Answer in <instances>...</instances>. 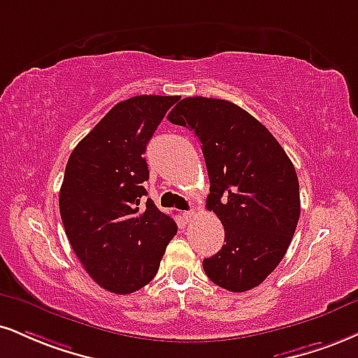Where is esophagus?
<instances>
[{
	"label": "esophagus",
	"mask_w": 358,
	"mask_h": 358,
	"mask_svg": "<svg viewBox=\"0 0 358 358\" xmlns=\"http://www.w3.org/2000/svg\"><path fill=\"white\" fill-rule=\"evenodd\" d=\"M195 217H196L195 210H188V212H183V218H185V220H187V222H192Z\"/></svg>",
	"instance_id": "esophagus-1"
}]
</instances>
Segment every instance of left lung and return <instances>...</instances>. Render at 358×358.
Segmentation results:
<instances>
[{"instance_id":"obj_1","label":"left lung","mask_w":358,"mask_h":358,"mask_svg":"<svg viewBox=\"0 0 358 358\" xmlns=\"http://www.w3.org/2000/svg\"><path fill=\"white\" fill-rule=\"evenodd\" d=\"M195 133L210 178L206 208L225 245L205 258L206 277L228 292L260 285L285 257L300 217L299 178L275 136L235 103L183 98L168 115Z\"/></svg>"}]
</instances>
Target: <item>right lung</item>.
<instances>
[{
	"label": "right lung",
	"mask_w": 358,
	"mask_h": 358,
	"mask_svg": "<svg viewBox=\"0 0 358 358\" xmlns=\"http://www.w3.org/2000/svg\"><path fill=\"white\" fill-rule=\"evenodd\" d=\"M176 101L160 94L120 101L66 163L59 190L64 231L90 277L111 294H133L152 282L178 230L153 200L140 205L150 175L146 145Z\"/></svg>",
	"instance_id": "1"
}]
</instances>
